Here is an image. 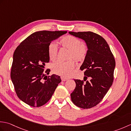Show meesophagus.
Segmentation results:
<instances>
[{
  "instance_id": "1",
  "label": "esophagus",
  "mask_w": 131,
  "mask_h": 131,
  "mask_svg": "<svg viewBox=\"0 0 131 131\" xmlns=\"http://www.w3.org/2000/svg\"><path fill=\"white\" fill-rule=\"evenodd\" d=\"M61 80H62V82H65V81H66V80H68V79L67 78H63V77H61Z\"/></svg>"
}]
</instances>
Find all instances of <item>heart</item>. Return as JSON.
I'll return each instance as SVG.
<instances>
[{
	"mask_svg": "<svg viewBox=\"0 0 131 131\" xmlns=\"http://www.w3.org/2000/svg\"><path fill=\"white\" fill-rule=\"evenodd\" d=\"M60 43L63 47L69 50L68 58H74L77 62H82L84 60L87 48L82 44V41L73 36L68 35L63 38ZM58 46L54 41L50 43L48 47V53L49 59L54 61L57 58ZM75 67V63L73 60L66 62L58 61L52 65V71L54 74L63 77L70 75L71 71Z\"/></svg>",
	"mask_w": 131,
	"mask_h": 131,
	"instance_id": "obj_1",
	"label": "heart"
}]
</instances>
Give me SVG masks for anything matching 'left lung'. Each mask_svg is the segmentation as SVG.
Returning a JSON list of instances; mask_svg holds the SVG:
<instances>
[{"instance_id":"8db88e82","label":"left lung","mask_w":131,"mask_h":131,"mask_svg":"<svg viewBox=\"0 0 131 131\" xmlns=\"http://www.w3.org/2000/svg\"><path fill=\"white\" fill-rule=\"evenodd\" d=\"M69 33L84 40L88 49L80 68L85 71L84 80L74 79L76 87L70 94L71 99L78 107L90 108L101 101L112 85L115 59L108 44L100 35L91 31ZM88 77L90 81L86 80Z\"/></svg>"}]
</instances>
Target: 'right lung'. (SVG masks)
I'll use <instances>...</instances> for the list:
<instances>
[{
	"label": "right lung",
	"instance_id": "obj_1",
	"mask_svg": "<svg viewBox=\"0 0 131 131\" xmlns=\"http://www.w3.org/2000/svg\"><path fill=\"white\" fill-rule=\"evenodd\" d=\"M66 31H40L29 36L14 52L10 78L17 95L32 107L46 104L61 82L55 74L47 76L44 70L49 61L48 47L51 41L66 34Z\"/></svg>",
	"mask_w": 131,
	"mask_h": 131
}]
</instances>
